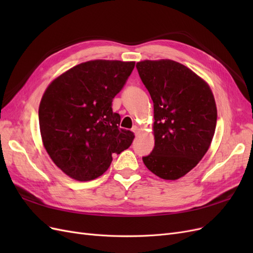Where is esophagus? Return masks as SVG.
Wrapping results in <instances>:
<instances>
[{"mask_svg": "<svg viewBox=\"0 0 253 253\" xmlns=\"http://www.w3.org/2000/svg\"><path fill=\"white\" fill-rule=\"evenodd\" d=\"M132 132H133V133H135V135H138L139 128L135 126H133V127H132Z\"/></svg>", "mask_w": 253, "mask_h": 253, "instance_id": "34e87169", "label": "esophagus"}]
</instances>
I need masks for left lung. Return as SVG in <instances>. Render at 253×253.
Masks as SVG:
<instances>
[{
	"label": "left lung",
	"instance_id": "obj_1",
	"mask_svg": "<svg viewBox=\"0 0 253 253\" xmlns=\"http://www.w3.org/2000/svg\"><path fill=\"white\" fill-rule=\"evenodd\" d=\"M137 71L154 103L155 145L143 164L158 177L176 180L201 162L215 132L217 110L200 76L169 59L143 60Z\"/></svg>",
	"mask_w": 253,
	"mask_h": 253
}]
</instances>
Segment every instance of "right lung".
<instances>
[{"label":"right lung","mask_w":253,"mask_h":253,"mask_svg":"<svg viewBox=\"0 0 253 253\" xmlns=\"http://www.w3.org/2000/svg\"><path fill=\"white\" fill-rule=\"evenodd\" d=\"M134 61L91 60L53 79L39 106L45 150L59 169L79 181L101 176L134 140V133L119 127L113 98L134 70Z\"/></svg>","instance_id":"right-lung-1"}]
</instances>
